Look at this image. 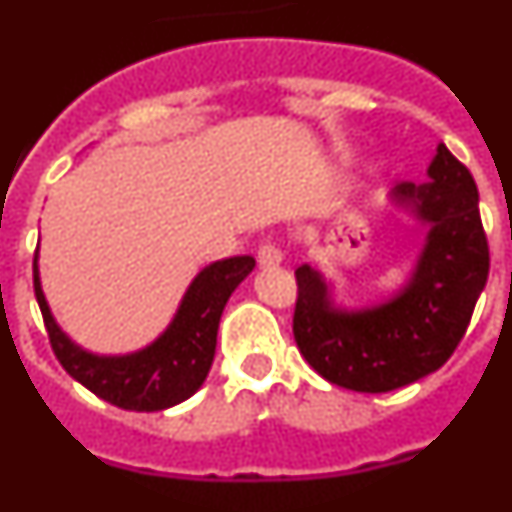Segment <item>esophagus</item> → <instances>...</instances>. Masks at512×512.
Masks as SVG:
<instances>
[{"label":"esophagus","mask_w":512,"mask_h":512,"mask_svg":"<svg viewBox=\"0 0 512 512\" xmlns=\"http://www.w3.org/2000/svg\"><path fill=\"white\" fill-rule=\"evenodd\" d=\"M282 259H284L282 248H279L274 241H266L259 246V264L274 266V264H279Z\"/></svg>","instance_id":"obj_1"}]
</instances>
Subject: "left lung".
<instances>
[{
    "instance_id": "left-lung-1",
    "label": "left lung",
    "mask_w": 512,
    "mask_h": 512,
    "mask_svg": "<svg viewBox=\"0 0 512 512\" xmlns=\"http://www.w3.org/2000/svg\"><path fill=\"white\" fill-rule=\"evenodd\" d=\"M392 200L428 228L418 264L397 295L341 310L318 269L302 264L295 271L297 348L320 377L354 392H392L441 369L467 333L490 271L477 184L443 143L428 179L402 182Z\"/></svg>"
}]
</instances>
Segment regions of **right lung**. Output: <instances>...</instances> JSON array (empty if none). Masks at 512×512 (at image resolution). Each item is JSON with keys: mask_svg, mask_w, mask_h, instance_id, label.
Here are the masks:
<instances>
[{"mask_svg": "<svg viewBox=\"0 0 512 512\" xmlns=\"http://www.w3.org/2000/svg\"><path fill=\"white\" fill-rule=\"evenodd\" d=\"M253 266V256H233L205 266L189 284L169 328L151 346L125 356L89 354L58 328L40 287L38 251L33 261V287L53 354L63 369L110 405L135 413H156L174 408L202 387L215 359L217 325L225 302Z\"/></svg>", "mask_w": 512, "mask_h": 512, "instance_id": "add662e5", "label": "right lung"}]
</instances>
